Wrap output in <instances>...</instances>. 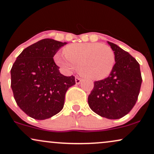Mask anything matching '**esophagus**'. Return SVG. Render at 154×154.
Segmentation results:
<instances>
[{"label": "esophagus", "instance_id": "1", "mask_svg": "<svg viewBox=\"0 0 154 154\" xmlns=\"http://www.w3.org/2000/svg\"><path fill=\"white\" fill-rule=\"evenodd\" d=\"M75 83H76V84H79L81 82H82V79L79 77H75Z\"/></svg>", "mask_w": 154, "mask_h": 154}]
</instances>
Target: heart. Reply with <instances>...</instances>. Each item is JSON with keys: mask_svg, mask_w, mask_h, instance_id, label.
<instances>
[{"mask_svg": "<svg viewBox=\"0 0 154 154\" xmlns=\"http://www.w3.org/2000/svg\"><path fill=\"white\" fill-rule=\"evenodd\" d=\"M65 56L56 54L54 60L67 71L75 68L84 77L91 80H101L111 73L116 63L113 49L100 43H78L64 49Z\"/></svg>", "mask_w": 154, "mask_h": 154, "instance_id": "1", "label": "heart"}]
</instances>
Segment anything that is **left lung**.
I'll return each mask as SVG.
<instances>
[{"label": "left lung", "instance_id": "obj_1", "mask_svg": "<svg viewBox=\"0 0 154 154\" xmlns=\"http://www.w3.org/2000/svg\"><path fill=\"white\" fill-rule=\"evenodd\" d=\"M108 43L115 54L114 68L108 78L94 82L88 103L100 116L118 119L129 113L135 105L142 76L139 63L132 55L116 44Z\"/></svg>", "mask_w": 154, "mask_h": 154}]
</instances>
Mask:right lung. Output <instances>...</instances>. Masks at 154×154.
I'll return each instance as SVG.
<instances>
[{
	"label": "right lung",
	"mask_w": 154,
	"mask_h": 154,
	"mask_svg": "<svg viewBox=\"0 0 154 154\" xmlns=\"http://www.w3.org/2000/svg\"><path fill=\"white\" fill-rule=\"evenodd\" d=\"M66 42L45 38L25 48L11 69V86L18 106L37 120L61 111L66 91L75 85V76H65L54 56Z\"/></svg>",
	"instance_id": "add662e5"
}]
</instances>
